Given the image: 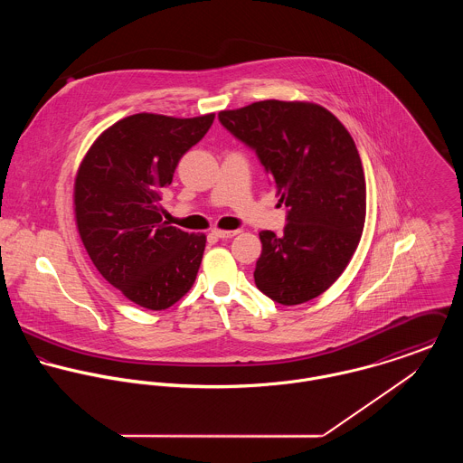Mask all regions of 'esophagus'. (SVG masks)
I'll use <instances>...</instances> for the list:
<instances>
[{"label": "esophagus", "instance_id": "34e87169", "mask_svg": "<svg viewBox=\"0 0 463 463\" xmlns=\"http://www.w3.org/2000/svg\"><path fill=\"white\" fill-rule=\"evenodd\" d=\"M217 239H232V237H235L237 233H239V230H213L212 232Z\"/></svg>", "mask_w": 463, "mask_h": 463}]
</instances>
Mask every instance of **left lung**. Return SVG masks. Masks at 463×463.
Returning <instances> with one entry per match:
<instances>
[{"instance_id":"1","label":"left lung","mask_w":463,"mask_h":463,"mask_svg":"<svg viewBox=\"0 0 463 463\" xmlns=\"http://www.w3.org/2000/svg\"><path fill=\"white\" fill-rule=\"evenodd\" d=\"M217 118L257 153L287 206L281 235L260 232L257 287L281 305L317 298L344 272L364 232L365 178L354 140L314 103L267 99Z\"/></svg>"}]
</instances>
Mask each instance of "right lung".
Listing matches in <instances>:
<instances>
[{
	"mask_svg": "<svg viewBox=\"0 0 463 463\" xmlns=\"http://www.w3.org/2000/svg\"><path fill=\"white\" fill-rule=\"evenodd\" d=\"M213 118H125L99 135L78 169L74 212L81 242L101 276L138 307L165 310L196 279L206 237L169 226L160 199L180 158Z\"/></svg>",
	"mask_w": 463,
	"mask_h": 463,
	"instance_id": "right-lung-1",
	"label": "right lung"
}]
</instances>
